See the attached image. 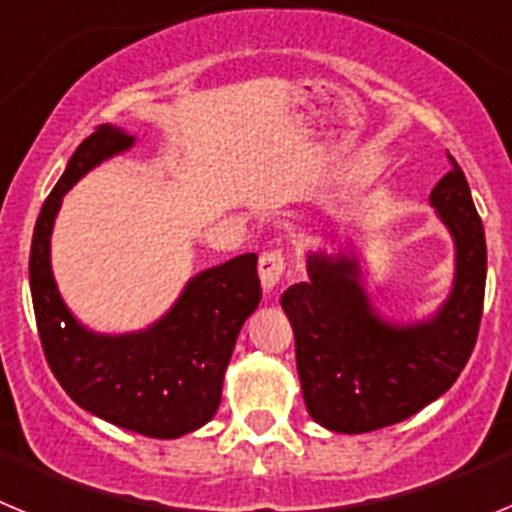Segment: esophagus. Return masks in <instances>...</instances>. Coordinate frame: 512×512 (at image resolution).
Wrapping results in <instances>:
<instances>
[{"instance_id": "1", "label": "esophagus", "mask_w": 512, "mask_h": 512, "mask_svg": "<svg viewBox=\"0 0 512 512\" xmlns=\"http://www.w3.org/2000/svg\"><path fill=\"white\" fill-rule=\"evenodd\" d=\"M284 266H287V259H284L282 251H264L259 256V277L264 289H274L279 284L284 274Z\"/></svg>"}]
</instances>
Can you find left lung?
<instances>
[{"label":"left lung","mask_w":512,"mask_h":512,"mask_svg":"<svg viewBox=\"0 0 512 512\" xmlns=\"http://www.w3.org/2000/svg\"><path fill=\"white\" fill-rule=\"evenodd\" d=\"M449 161L431 205L454 235L456 282L436 318L410 328L382 323L346 256H310V282L282 295L307 413L330 431L366 433L410 418L449 390L472 356L485 307V228L467 176Z\"/></svg>","instance_id":"8db88e82"}]
</instances>
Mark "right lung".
<instances>
[{
  "label": "right lung",
  "mask_w": 512,
  "mask_h": 512,
  "mask_svg": "<svg viewBox=\"0 0 512 512\" xmlns=\"http://www.w3.org/2000/svg\"><path fill=\"white\" fill-rule=\"evenodd\" d=\"M133 146L112 125L84 138L43 202L30 248V292L43 354L66 395L97 418L151 438H179L215 415L241 325L261 300L256 253L192 279L171 312L133 336H94L58 295L51 230L63 194L104 158Z\"/></svg>",
  "instance_id": "right-lung-1"
}]
</instances>
